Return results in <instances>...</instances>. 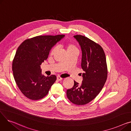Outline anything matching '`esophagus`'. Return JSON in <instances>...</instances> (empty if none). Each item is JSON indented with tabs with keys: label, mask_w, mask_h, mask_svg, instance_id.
<instances>
[{
	"label": "esophagus",
	"mask_w": 131,
	"mask_h": 131,
	"mask_svg": "<svg viewBox=\"0 0 131 131\" xmlns=\"http://www.w3.org/2000/svg\"><path fill=\"white\" fill-rule=\"evenodd\" d=\"M57 79L58 81H61V80H63V78H61V77H59V76H58V77H57Z\"/></svg>",
	"instance_id": "esophagus-1"
}]
</instances>
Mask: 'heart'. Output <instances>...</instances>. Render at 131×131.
I'll list each match as a JSON object with an SVG mask.
<instances>
[{
	"instance_id": "b5f03b06",
	"label": "heart",
	"mask_w": 131,
	"mask_h": 131,
	"mask_svg": "<svg viewBox=\"0 0 131 131\" xmlns=\"http://www.w3.org/2000/svg\"><path fill=\"white\" fill-rule=\"evenodd\" d=\"M66 47L67 48V51L68 52H70V51H74V50L78 51V48L77 47V46L73 43H67L66 45ZM56 47L53 48L51 51V52H50L51 54H53L54 53L55 51H56Z\"/></svg>"
}]
</instances>
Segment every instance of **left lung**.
Masks as SVG:
<instances>
[{
    "instance_id": "1",
    "label": "left lung",
    "mask_w": 131,
    "mask_h": 131,
    "mask_svg": "<svg viewBox=\"0 0 131 131\" xmlns=\"http://www.w3.org/2000/svg\"><path fill=\"white\" fill-rule=\"evenodd\" d=\"M81 46V67L83 81L81 84L74 82L68 89L67 97L74 104L84 105L94 99L104 87L107 78V66L105 52L98 43L81 35L74 36Z\"/></svg>"
}]
</instances>
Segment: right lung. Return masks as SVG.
Wrapping results in <instances>:
<instances>
[{"label": "right lung", "instance_id": "right-lung-1", "mask_svg": "<svg viewBox=\"0 0 131 131\" xmlns=\"http://www.w3.org/2000/svg\"><path fill=\"white\" fill-rule=\"evenodd\" d=\"M64 35L40 36L26 39L20 45L13 61L12 70L16 83L26 97L43 98L56 80L51 75L41 74L40 65L48 58L52 47Z\"/></svg>", "mask_w": 131, "mask_h": 131}]
</instances>
